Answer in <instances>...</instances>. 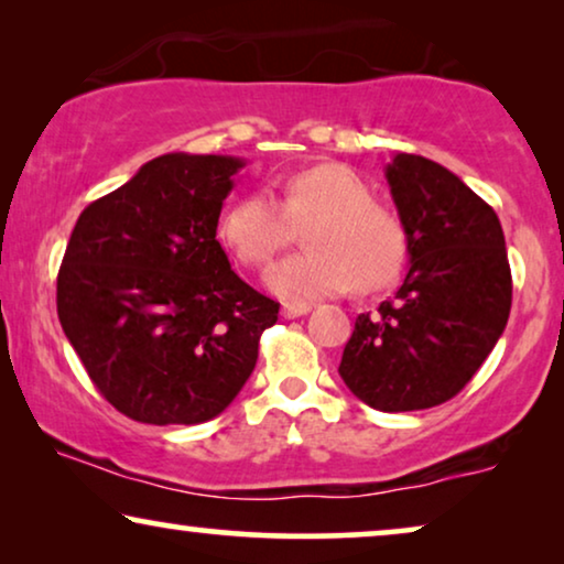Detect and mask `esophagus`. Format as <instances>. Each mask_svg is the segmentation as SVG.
<instances>
[{
	"instance_id": "obj_1",
	"label": "esophagus",
	"mask_w": 564,
	"mask_h": 564,
	"mask_svg": "<svg viewBox=\"0 0 564 564\" xmlns=\"http://www.w3.org/2000/svg\"><path fill=\"white\" fill-rule=\"evenodd\" d=\"M307 313H311V305H292V303L282 305L284 318H300V315H307Z\"/></svg>"
}]
</instances>
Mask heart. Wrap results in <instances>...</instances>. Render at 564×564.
<instances>
[{
  "label": "heart",
  "instance_id": "heart-1",
  "mask_svg": "<svg viewBox=\"0 0 564 564\" xmlns=\"http://www.w3.org/2000/svg\"><path fill=\"white\" fill-rule=\"evenodd\" d=\"M307 253L269 269V292L292 305L392 282L405 259V228L346 164H315L282 182L280 197L249 192L223 207L218 238L243 267H267L306 223Z\"/></svg>",
  "mask_w": 564,
  "mask_h": 564
}]
</instances>
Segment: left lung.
Returning a JSON list of instances; mask_svg holds the SVG:
<instances>
[{
  "label": "left lung",
  "instance_id": "obj_1",
  "mask_svg": "<svg viewBox=\"0 0 564 564\" xmlns=\"http://www.w3.org/2000/svg\"><path fill=\"white\" fill-rule=\"evenodd\" d=\"M384 176L411 264L395 300L354 323L338 375L375 411H423L457 395L498 344L511 267L496 210L449 169L395 153Z\"/></svg>",
  "mask_w": 564,
  "mask_h": 564
}]
</instances>
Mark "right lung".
Returning <instances> with one entry per match:
<instances>
[{
  "label": "right lung",
  "mask_w": 564,
  "mask_h": 564,
  "mask_svg": "<svg viewBox=\"0 0 564 564\" xmlns=\"http://www.w3.org/2000/svg\"><path fill=\"white\" fill-rule=\"evenodd\" d=\"M238 156L164 153L79 215L58 272V321L97 390L128 419L195 426L249 380L280 303L218 243Z\"/></svg>",
  "instance_id": "1"
}]
</instances>
